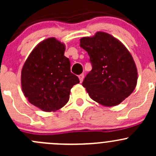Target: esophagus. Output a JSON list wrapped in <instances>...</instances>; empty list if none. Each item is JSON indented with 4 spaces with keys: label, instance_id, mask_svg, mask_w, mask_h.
<instances>
[{
    "label": "esophagus",
    "instance_id": "obj_1",
    "mask_svg": "<svg viewBox=\"0 0 156 156\" xmlns=\"http://www.w3.org/2000/svg\"><path fill=\"white\" fill-rule=\"evenodd\" d=\"M78 78H79L80 82H82L83 79H84V75H83V74H81V75H78Z\"/></svg>",
    "mask_w": 156,
    "mask_h": 156
}]
</instances>
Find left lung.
<instances>
[{
	"mask_svg": "<svg viewBox=\"0 0 156 156\" xmlns=\"http://www.w3.org/2000/svg\"><path fill=\"white\" fill-rule=\"evenodd\" d=\"M80 47L87 52L92 70L83 87L90 97L105 106H117L134 90L137 69L131 54L119 40L97 31L93 37L80 39Z\"/></svg>",
	"mask_w": 156,
	"mask_h": 156,
	"instance_id": "8db88e82",
	"label": "left lung"
}]
</instances>
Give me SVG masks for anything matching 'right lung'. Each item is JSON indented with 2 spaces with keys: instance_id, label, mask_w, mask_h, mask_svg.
I'll use <instances>...</instances> for the list:
<instances>
[{
  "instance_id": "right-lung-1",
  "label": "right lung",
  "mask_w": 156,
  "mask_h": 156,
  "mask_svg": "<svg viewBox=\"0 0 156 156\" xmlns=\"http://www.w3.org/2000/svg\"><path fill=\"white\" fill-rule=\"evenodd\" d=\"M65 50V44L55 37L45 39L33 49L22 69L25 97L44 112H55L65 106L72 87L80 82L71 72Z\"/></svg>"
}]
</instances>
